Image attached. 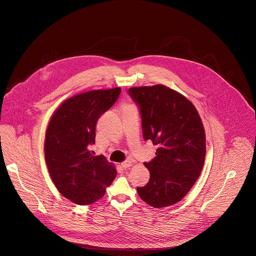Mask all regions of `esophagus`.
Here are the masks:
<instances>
[{
  "label": "esophagus",
  "mask_w": 256,
  "mask_h": 256,
  "mask_svg": "<svg viewBox=\"0 0 256 256\" xmlns=\"http://www.w3.org/2000/svg\"><path fill=\"white\" fill-rule=\"evenodd\" d=\"M132 166V163L130 162V161H125V162H123L122 164H121V167L123 168V169H128V168H130Z\"/></svg>",
  "instance_id": "obj_1"
}]
</instances>
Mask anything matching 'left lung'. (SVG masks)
I'll list each match as a JSON object with an SVG mask.
<instances>
[{
    "mask_svg": "<svg viewBox=\"0 0 256 256\" xmlns=\"http://www.w3.org/2000/svg\"><path fill=\"white\" fill-rule=\"evenodd\" d=\"M140 108L144 139L158 146L156 157L144 163L150 180L138 194L154 208L180 202L198 178L206 157V134L194 104L167 86L131 87Z\"/></svg>",
    "mask_w": 256,
    "mask_h": 256,
    "instance_id": "left-lung-1",
    "label": "left lung"
}]
</instances>
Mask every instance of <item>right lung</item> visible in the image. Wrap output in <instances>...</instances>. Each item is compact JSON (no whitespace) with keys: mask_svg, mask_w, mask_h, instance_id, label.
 <instances>
[{"mask_svg":"<svg viewBox=\"0 0 256 256\" xmlns=\"http://www.w3.org/2000/svg\"><path fill=\"white\" fill-rule=\"evenodd\" d=\"M121 88L91 90L66 99L48 123L44 157L58 192L74 204L86 206L101 198L116 176L115 167L102 155L93 156L99 117L117 100Z\"/></svg>","mask_w":256,"mask_h":256,"instance_id":"add662e5","label":"right lung"}]
</instances>
